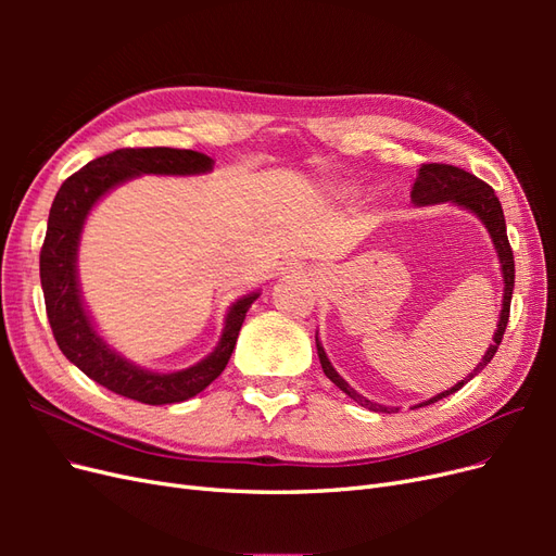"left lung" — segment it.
Instances as JSON below:
<instances>
[{"label": "left lung", "mask_w": 556, "mask_h": 556, "mask_svg": "<svg viewBox=\"0 0 556 556\" xmlns=\"http://www.w3.org/2000/svg\"><path fill=\"white\" fill-rule=\"evenodd\" d=\"M413 204L415 206H435V204H452V206H459L468 213H473L478 220L484 225V229L490 231V239L494 243L496 250V257L501 264V278H503V301H501V315H498V325L494 331V339L492 345L486 348L484 357L480 359V364L470 371L462 382H457L450 390L435 394L422 403H417L413 408H422L429 406V403L441 401L454 392H459L462 387L473 380L482 368L492 362V357L496 355V350L503 341V331L508 327V317H510V299H513V288H515V260H513V250L508 243V233H506V217H503V208H501V201L494 194V190L490 185L482 182L480 178H476L473 174H468L464 169H457V166H450V164H422L417 169V178L413 185ZM315 345H317V357L319 364H323V371L325 376L339 387L341 392H345L352 401H357L359 406L368 408V410H376V413H394L399 408L392 406H380V403L368 401L366 396H362L355 387H350L336 368L331 366L327 352L323 348V341H319V336L315 333Z\"/></svg>", "instance_id": "obj_1"}]
</instances>
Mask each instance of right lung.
Instances as JSON below:
<instances>
[{
    "instance_id": "obj_1",
    "label": "right lung",
    "mask_w": 556,
    "mask_h": 556,
    "mask_svg": "<svg viewBox=\"0 0 556 556\" xmlns=\"http://www.w3.org/2000/svg\"><path fill=\"white\" fill-rule=\"evenodd\" d=\"M213 157L178 148H121L97 157L66 178L48 213L41 248V288L50 329L62 355L106 390L148 403H180L197 396L225 371L237 345L248 308L260 292L243 294L225 315L220 341L208 355L178 371H153L129 362L102 333L83 301L78 280V245L88 215L117 185L139 176H201L213 172Z\"/></svg>"
}]
</instances>
